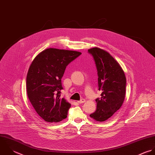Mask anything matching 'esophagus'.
<instances>
[{
  "instance_id": "esophagus-1",
  "label": "esophagus",
  "mask_w": 155,
  "mask_h": 155,
  "mask_svg": "<svg viewBox=\"0 0 155 155\" xmlns=\"http://www.w3.org/2000/svg\"><path fill=\"white\" fill-rule=\"evenodd\" d=\"M78 102L79 103H80V104H81V103H85V99H81V101H78Z\"/></svg>"
}]
</instances>
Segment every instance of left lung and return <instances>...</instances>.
<instances>
[{
	"label": "left lung",
	"instance_id": "left-lung-1",
	"mask_svg": "<svg viewBox=\"0 0 155 155\" xmlns=\"http://www.w3.org/2000/svg\"><path fill=\"white\" fill-rule=\"evenodd\" d=\"M95 61L99 90L101 97L96 100L97 108L90 117L103 122L111 117L122 106L126 94V78L120 64L106 51L99 48L88 50Z\"/></svg>",
	"mask_w": 155,
	"mask_h": 155
}]
</instances>
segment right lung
Here are the masks:
<instances>
[{
	"label": "right lung",
	"instance_id": "right-lung-1",
	"mask_svg": "<svg viewBox=\"0 0 155 155\" xmlns=\"http://www.w3.org/2000/svg\"><path fill=\"white\" fill-rule=\"evenodd\" d=\"M82 53L49 48L32 61L26 77L28 98L37 113L45 121L58 123L67 117L71 107L61 97V78L67 65Z\"/></svg>",
	"mask_w": 155,
	"mask_h": 155
}]
</instances>
